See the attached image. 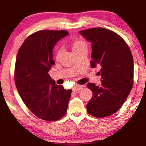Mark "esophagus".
<instances>
[{"label":"esophagus","mask_w":146,"mask_h":146,"mask_svg":"<svg viewBox=\"0 0 146 146\" xmlns=\"http://www.w3.org/2000/svg\"><path fill=\"white\" fill-rule=\"evenodd\" d=\"M82 88H83V87L81 85H75L73 88V91L75 92H79L82 89Z\"/></svg>","instance_id":"obj_1"}]
</instances>
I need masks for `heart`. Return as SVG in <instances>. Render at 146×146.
<instances>
[{"label": "heart", "mask_w": 146, "mask_h": 146, "mask_svg": "<svg viewBox=\"0 0 146 146\" xmlns=\"http://www.w3.org/2000/svg\"><path fill=\"white\" fill-rule=\"evenodd\" d=\"M82 48H87V44H86L85 42H83L81 40H76L73 42V50L75 51L76 50H78V49ZM61 51L58 50L57 53V57H58L59 55H60Z\"/></svg>", "instance_id": "heart-1"}]
</instances>
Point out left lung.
I'll return each instance as SVG.
<instances>
[{"mask_svg":"<svg viewBox=\"0 0 146 146\" xmlns=\"http://www.w3.org/2000/svg\"><path fill=\"white\" fill-rule=\"evenodd\" d=\"M91 43L92 68L98 67L101 85L87 83L93 96L87 104L94 117L113 114L121 108L133 86L134 61L130 48L121 37L103 28L79 31Z\"/></svg>","mask_w":146,"mask_h":146,"instance_id":"left-lung-1","label":"left lung"}]
</instances>
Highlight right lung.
Masks as SVG:
<instances>
[{"label":"right lung","instance_id":"add662e5","mask_svg":"<svg viewBox=\"0 0 146 146\" xmlns=\"http://www.w3.org/2000/svg\"><path fill=\"white\" fill-rule=\"evenodd\" d=\"M65 30H41L28 36L18 50L14 79L24 104L39 118L55 121L67 112L72 91L57 85L48 74L53 50L67 36Z\"/></svg>","mask_w":146,"mask_h":146}]
</instances>
